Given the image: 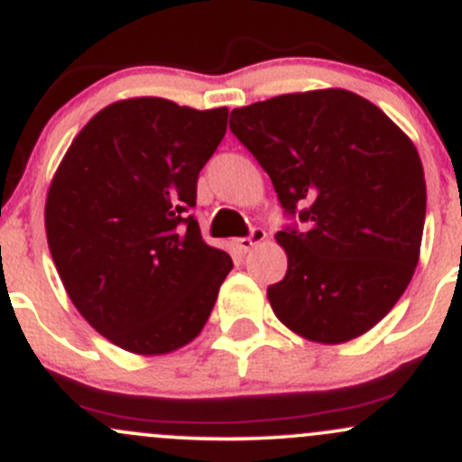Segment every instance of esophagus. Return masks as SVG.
<instances>
[{
    "label": "esophagus",
    "instance_id": "1",
    "mask_svg": "<svg viewBox=\"0 0 462 462\" xmlns=\"http://www.w3.org/2000/svg\"><path fill=\"white\" fill-rule=\"evenodd\" d=\"M265 239H267V232L263 230V227H254L250 236H243V239H236L235 245H236V250L245 254V252H250L252 247L261 245V243L265 241Z\"/></svg>",
    "mask_w": 462,
    "mask_h": 462
}]
</instances>
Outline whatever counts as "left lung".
<instances>
[{
    "label": "left lung",
    "instance_id": "left-lung-1",
    "mask_svg": "<svg viewBox=\"0 0 462 462\" xmlns=\"http://www.w3.org/2000/svg\"><path fill=\"white\" fill-rule=\"evenodd\" d=\"M230 131L270 175L289 215L287 273L267 300L318 344L364 336L412 281L425 223L423 164L377 105L348 89L282 94L232 109Z\"/></svg>",
    "mask_w": 462,
    "mask_h": 462
}]
</instances>
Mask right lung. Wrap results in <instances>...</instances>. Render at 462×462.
I'll return each instance as SVG.
<instances>
[{
  "instance_id": "right-lung-1",
  "label": "right lung",
  "mask_w": 462,
  "mask_h": 462,
  "mask_svg": "<svg viewBox=\"0 0 462 462\" xmlns=\"http://www.w3.org/2000/svg\"><path fill=\"white\" fill-rule=\"evenodd\" d=\"M226 129L227 107L118 100L80 129L52 177L45 235L60 282L125 351L173 353L210 318L232 258L201 239L189 210Z\"/></svg>"
}]
</instances>
